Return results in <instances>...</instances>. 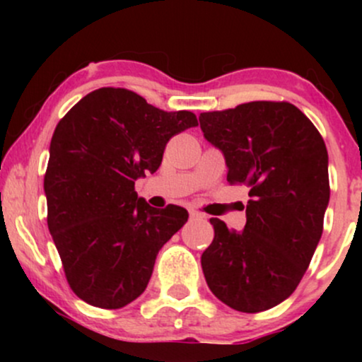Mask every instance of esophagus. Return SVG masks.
<instances>
[{"label": "esophagus", "instance_id": "34e87169", "mask_svg": "<svg viewBox=\"0 0 362 362\" xmlns=\"http://www.w3.org/2000/svg\"><path fill=\"white\" fill-rule=\"evenodd\" d=\"M189 219L190 221H201V219H204V214H201L199 211H190Z\"/></svg>", "mask_w": 362, "mask_h": 362}]
</instances>
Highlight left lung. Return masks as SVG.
<instances>
[{
    "mask_svg": "<svg viewBox=\"0 0 362 362\" xmlns=\"http://www.w3.org/2000/svg\"><path fill=\"white\" fill-rule=\"evenodd\" d=\"M223 151L231 185L250 187L247 224L211 218L214 240L201 257L218 300L259 313L294 293L322 238L330 199L328 155L318 129L289 102H248L199 115Z\"/></svg>",
    "mask_w": 362,
    "mask_h": 362,
    "instance_id": "left-lung-1",
    "label": "left lung"
}]
</instances>
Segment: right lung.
<instances>
[{
    "instance_id": "right-lung-1",
    "label": "right lung",
    "mask_w": 362,
    "mask_h": 362,
    "mask_svg": "<svg viewBox=\"0 0 362 362\" xmlns=\"http://www.w3.org/2000/svg\"><path fill=\"white\" fill-rule=\"evenodd\" d=\"M195 126L192 112H165L112 86L91 91L59 120L44 177L47 226L80 300L117 310L146 289L158 252L189 213L155 209L134 182L156 172L170 138Z\"/></svg>"
}]
</instances>
